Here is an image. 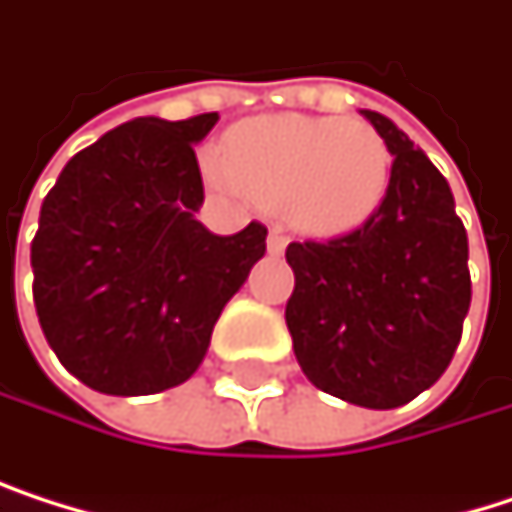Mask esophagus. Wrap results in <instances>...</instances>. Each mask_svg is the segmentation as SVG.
Segmentation results:
<instances>
[{
	"mask_svg": "<svg viewBox=\"0 0 512 512\" xmlns=\"http://www.w3.org/2000/svg\"><path fill=\"white\" fill-rule=\"evenodd\" d=\"M286 244H289V235L280 226H271V232H268V253L271 256H283Z\"/></svg>",
	"mask_w": 512,
	"mask_h": 512,
	"instance_id": "1",
	"label": "esophagus"
}]
</instances>
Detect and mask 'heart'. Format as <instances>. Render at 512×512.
<instances>
[{"label": "heart", "instance_id": "1", "mask_svg": "<svg viewBox=\"0 0 512 512\" xmlns=\"http://www.w3.org/2000/svg\"><path fill=\"white\" fill-rule=\"evenodd\" d=\"M211 174L259 202H286L313 235H341L383 205L392 153L362 120L277 114L232 129Z\"/></svg>", "mask_w": 512, "mask_h": 512}]
</instances>
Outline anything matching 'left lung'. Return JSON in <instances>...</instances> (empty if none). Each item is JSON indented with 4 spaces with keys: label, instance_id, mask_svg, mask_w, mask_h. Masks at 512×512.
<instances>
[{
    "label": "left lung",
    "instance_id": "1",
    "mask_svg": "<svg viewBox=\"0 0 512 512\" xmlns=\"http://www.w3.org/2000/svg\"><path fill=\"white\" fill-rule=\"evenodd\" d=\"M392 177L383 205L332 241H292L286 301L292 350L307 380L341 401L392 410L434 386L471 307L468 232L446 177L383 114Z\"/></svg>",
    "mask_w": 512,
    "mask_h": 512
}]
</instances>
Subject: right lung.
Here are the masks:
<instances>
[{
	"label": "right lung",
	"mask_w": 512,
	"mask_h": 512,
	"mask_svg": "<svg viewBox=\"0 0 512 512\" xmlns=\"http://www.w3.org/2000/svg\"><path fill=\"white\" fill-rule=\"evenodd\" d=\"M217 120H129L75 153L41 202L35 313L56 359L96 392L153 395L193 377L265 256L262 223L214 235L196 220V144Z\"/></svg>",
	"instance_id": "add662e5"
}]
</instances>
